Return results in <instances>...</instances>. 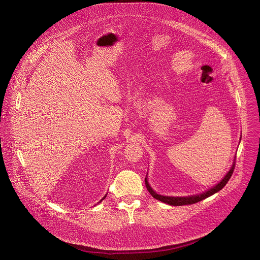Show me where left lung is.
<instances>
[{
    "label": "left lung",
    "instance_id": "obj_1",
    "mask_svg": "<svg viewBox=\"0 0 260 260\" xmlns=\"http://www.w3.org/2000/svg\"><path fill=\"white\" fill-rule=\"evenodd\" d=\"M241 141V139H240ZM235 160H236V157L234 159V162L230 169V171L225 174V176L222 178L217 184H215L213 187L201 192V193H197V194H190V196H186V197H170V196H161V194H158L151 186L149 182H148V173L146 175V178H145V184H146V187H147V190L150 192V194L157 201H160L165 204H168L170 206H183V205H192V204H196L198 202H201L213 194H215L216 192L220 191L222 188H223L226 183L229 182V180L231 179L233 173H234V169H235Z\"/></svg>",
    "mask_w": 260,
    "mask_h": 260
}]
</instances>
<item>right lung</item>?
Listing matches in <instances>:
<instances>
[{"instance_id": "obj_1", "label": "right lung", "mask_w": 260, "mask_h": 260, "mask_svg": "<svg viewBox=\"0 0 260 260\" xmlns=\"http://www.w3.org/2000/svg\"><path fill=\"white\" fill-rule=\"evenodd\" d=\"M106 197H107V194H105V197H104V198H103V199H102V200H101V201H100V202H99V203H101V202H102V201H103V200H104V199H105V198H106Z\"/></svg>"}]
</instances>
